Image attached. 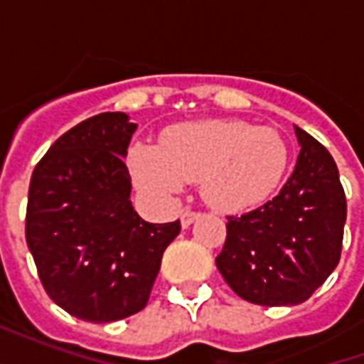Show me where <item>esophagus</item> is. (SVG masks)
Segmentation results:
<instances>
[{"instance_id": "1", "label": "esophagus", "mask_w": 364, "mask_h": 364, "mask_svg": "<svg viewBox=\"0 0 364 364\" xmlns=\"http://www.w3.org/2000/svg\"><path fill=\"white\" fill-rule=\"evenodd\" d=\"M198 216H200V213H193V210H185V213L181 214V226L183 228H189L193 222L197 220Z\"/></svg>"}]
</instances>
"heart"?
Returning <instances> with one entry per match:
<instances>
[{
    "label": "heart",
    "instance_id": "obj_1",
    "mask_svg": "<svg viewBox=\"0 0 364 364\" xmlns=\"http://www.w3.org/2000/svg\"><path fill=\"white\" fill-rule=\"evenodd\" d=\"M136 187L158 200L200 185L206 203L242 213L273 193L289 166V146L271 127L244 120H197L164 130L159 146L134 144L127 156Z\"/></svg>",
    "mask_w": 364,
    "mask_h": 364
}]
</instances>
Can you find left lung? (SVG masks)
I'll use <instances>...</instances> for the list:
<instances>
[{
	"label": "left lung",
	"mask_w": 364,
	"mask_h": 364,
	"mask_svg": "<svg viewBox=\"0 0 364 364\" xmlns=\"http://www.w3.org/2000/svg\"><path fill=\"white\" fill-rule=\"evenodd\" d=\"M300 154L281 193L242 216H228L216 267L230 289L259 306H294L337 267L347 200L331 154L294 127Z\"/></svg>",
	"instance_id": "8db88e82"
}]
</instances>
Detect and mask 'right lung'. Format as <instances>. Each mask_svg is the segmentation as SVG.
<instances>
[{"mask_svg": "<svg viewBox=\"0 0 364 364\" xmlns=\"http://www.w3.org/2000/svg\"><path fill=\"white\" fill-rule=\"evenodd\" d=\"M136 124L101 112L52 144L28 187L25 236L46 294L93 323L148 304L161 255L179 220L150 224L130 203L124 159Z\"/></svg>", "mask_w": 364, "mask_h": 364, "instance_id": "1", "label": "right lung"}]
</instances>
